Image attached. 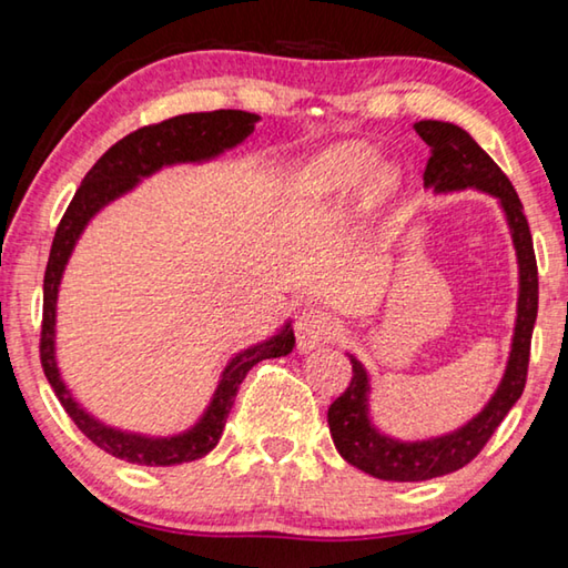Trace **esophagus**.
<instances>
[{
  "mask_svg": "<svg viewBox=\"0 0 568 568\" xmlns=\"http://www.w3.org/2000/svg\"><path fill=\"white\" fill-rule=\"evenodd\" d=\"M341 325L333 315L318 311V307H305V311L297 315L295 321V338H297V348L301 351H315L321 345L331 343L335 335H338Z\"/></svg>",
  "mask_w": 568,
  "mask_h": 568,
  "instance_id": "esophagus-1",
  "label": "esophagus"
}]
</instances>
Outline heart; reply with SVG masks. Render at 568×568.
Instances as JSON below:
<instances>
[{
	"instance_id": "b5f03b06",
	"label": "heart",
	"mask_w": 568,
	"mask_h": 568,
	"mask_svg": "<svg viewBox=\"0 0 568 568\" xmlns=\"http://www.w3.org/2000/svg\"><path fill=\"white\" fill-rule=\"evenodd\" d=\"M378 165V152L363 142H335L303 162L291 180L293 205L301 210H318L351 195ZM398 185V172L381 168L373 175L363 195V207L376 210L393 195Z\"/></svg>"
}]
</instances>
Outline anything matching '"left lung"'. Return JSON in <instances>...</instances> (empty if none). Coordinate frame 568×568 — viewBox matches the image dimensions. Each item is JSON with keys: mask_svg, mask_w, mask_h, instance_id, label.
Here are the masks:
<instances>
[{"mask_svg": "<svg viewBox=\"0 0 568 568\" xmlns=\"http://www.w3.org/2000/svg\"><path fill=\"white\" fill-rule=\"evenodd\" d=\"M420 140L430 148L423 187L446 195V192L480 190L498 200L501 205L518 263V301L516 325L508 353L504 378L494 396L474 418L444 436L423 440H400L386 436L371 420V378L363 363L348 353L353 363L351 386L328 408V426L338 454L351 466L365 470L373 478L383 480H428L436 476L454 474L470 464L494 430L501 426L506 413L521 398L526 386L528 355H531V333L538 313V271L534 255V240L528 230L524 205L501 168L478 148L458 124L440 120H420L413 124Z\"/></svg>", "mask_w": 568, "mask_h": 568, "instance_id": "left-lung-1", "label": "left lung"}]
</instances>
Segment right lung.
Wrapping results in <instances>:
<instances>
[{
  "label": "right lung",
  "instance_id": "right-lung-1",
  "mask_svg": "<svg viewBox=\"0 0 568 568\" xmlns=\"http://www.w3.org/2000/svg\"><path fill=\"white\" fill-rule=\"evenodd\" d=\"M257 114L243 110H215V112H192L178 114L150 128H140L138 132L122 138L118 145H112L104 155L94 162V168L84 175L80 190L74 192L70 207L57 227L50 263L44 271V315H42V341L40 355L44 376L60 398L62 408L70 413L74 426L88 436L94 446L108 450L110 456L128 460L138 466H178L187 460H197L210 454L223 436L227 413L233 408L240 383L245 381L247 371L255 363L265 358H281L295 348V335L291 321L271 338L255 345H247L245 351L235 353L233 358L220 373L217 388L210 398L207 408L187 430L172 436H148L134 434L108 426V423L94 418L88 408L80 406V400L72 396L60 373L57 363V297L64 267L74 253L77 240L82 237L90 220L108 207L114 200L128 195L142 180L155 175L162 168L185 165V162H207L223 155L225 150L237 148L240 142L250 138L255 130Z\"/></svg>",
  "mask_w": 568,
  "mask_h": 568
}]
</instances>
